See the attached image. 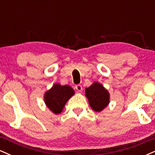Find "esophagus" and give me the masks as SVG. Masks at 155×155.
Masks as SVG:
<instances>
[{
	"label": "esophagus",
	"mask_w": 155,
	"mask_h": 155,
	"mask_svg": "<svg viewBox=\"0 0 155 155\" xmlns=\"http://www.w3.org/2000/svg\"><path fill=\"white\" fill-rule=\"evenodd\" d=\"M75 89H76V91H77V92H81V91H82V87H81V85H80V84L76 85Z\"/></svg>",
	"instance_id": "obj_1"
}]
</instances>
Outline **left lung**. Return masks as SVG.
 <instances>
[{"label": "left lung", "mask_w": 155, "mask_h": 155, "mask_svg": "<svg viewBox=\"0 0 155 155\" xmlns=\"http://www.w3.org/2000/svg\"><path fill=\"white\" fill-rule=\"evenodd\" d=\"M90 106L95 111L100 112L109 103V93L101 84L95 82L85 90Z\"/></svg>", "instance_id": "obj_1"}]
</instances>
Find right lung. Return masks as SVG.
I'll return each mask as SVG.
<instances>
[{
  "mask_svg": "<svg viewBox=\"0 0 155 155\" xmlns=\"http://www.w3.org/2000/svg\"><path fill=\"white\" fill-rule=\"evenodd\" d=\"M74 95V90L70 86L55 84L51 90L45 93L44 101L47 107L53 113L58 114L63 111L65 104Z\"/></svg>",
  "mask_w": 155,
  "mask_h": 155,
  "instance_id": "obj_1",
  "label": "right lung"
}]
</instances>
